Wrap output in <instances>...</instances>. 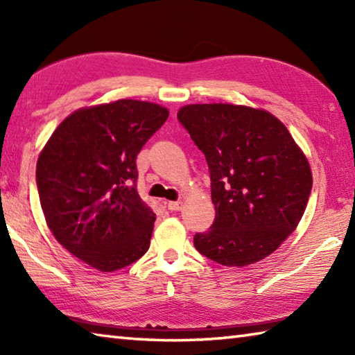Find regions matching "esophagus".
Instances as JSON below:
<instances>
[{"label":"esophagus","mask_w":355,"mask_h":355,"mask_svg":"<svg viewBox=\"0 0 355 355\" xmlns=\"http://www.w3.org/2000/svg\"><path fill=\"white\" fill-rule=\"evenodd\" d=\"M166 205L171 209V211H180V209L183 208V202H167Z\"/></svg>","instance_id":"1"}]
</instances>
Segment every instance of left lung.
Instances as JSON below:
<instances>
[{
    "instance_id": "1",
    "label": "left lung",
    "mask_w": 355,
    "mask_h": 355,
    "mask_svg": "<svg viewBox=\"0 0 355 355\" xmlns=\"http://www.w3.org/2000/svg\"><path fill=\"white\" fill-rule=\"evenodd\" d=\"M177 117L205 153L216 218L196 249L224 266H248L296 230L310 197L309 159L288 128L261 107L196 103Z\"/></svg>"
}]
</instances>
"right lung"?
Returning a JSON list of instances; mask_svg holds the SVG:
<instances>
[{
    "mask_svg": "<svg viewBox=\"0 0 355 355\" xmlns=\"http://www.w3.org/2000/svg\"><path fill=\"white\" fill-rule=\"evenodd\" d=\"M167 117L152 101L84 106L42 148L35 177L46 225L97 271L128 266L150 248L156 218L136 189V156Z\"/></svg>",
    "mask_w": 355,
    "mask_h": 355,
    "instance_id": "obj_1",
    "label": "right lung"
}]
</instances>
